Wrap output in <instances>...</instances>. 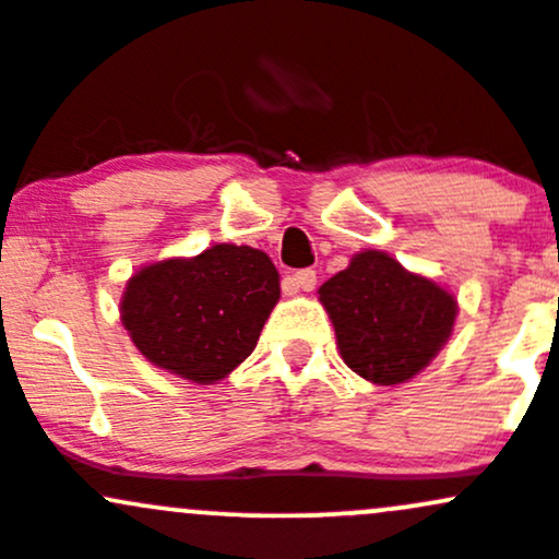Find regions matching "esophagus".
<instances>
[{
	"label": "esophagus",
	"mask_w": 559,
	"mask_h": 559,
	"mask_svg": "<svg viewBox=\"0 0 559 559\" xmlns=\"http://www.w3.org/2000/svg\"><path fill=\"white\" fill-rule=\"evenodd\" d=\"M284 289L289 292V295H297V292H313L316 289V273L313 270H299V273L289 275V278L284 281Z\"/></svg>",
	"instance_id": "34e87169"
}]
</instances>
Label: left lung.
Segmentation results:
<instances>
[{"label":"left lung","mask_w":559,"mask_h":559,"mask_svg":"<svg viewBox=\"0 0 559 559\" xmlns=\"http://www.w3.org/2000/svg\"><path fill=\"white\" fill-rule=\"evenodd\" d=\"M343 361L374 385H402L448 345L457 299L391 254L364 249L319 289Z\"/></svg>","instance_id":"obj_1"}]
</instances>
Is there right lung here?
<instances>
[{
  "instance_id": "obj_1",
  "label": "right lung",
  "mask_w": 559,
  "mask_h": 559,
  "mask_svg": "<svg viewBox=\"0 0 559 559\" xmlns=\"http://www.w3.org/2000/svg\"><path fill=\"white\" fill-rule=\"evenodd\" d=\"M278 299L281 275L264 251L214 243L139 267L122 289L120 321L146 361L214 385L251 356Z\"/></svg>"
}]
</instances>
